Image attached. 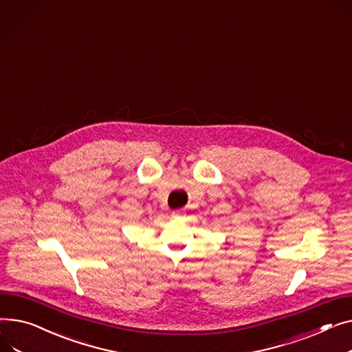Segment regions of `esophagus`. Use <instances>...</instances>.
I'll return each mask as SVG.
<instances>
[{
  "mask_svg": "<svg viewBox=\"0 0 352 352\" xmlns=\"http://www.w3.org/2000/svg\"><path fill=\"white\" fill-rule=\"evenodd\" d=\"M181 214H182L181 210H179V209H177V210H173V212H171V217H173V218H178V217H181Z\"/></svg>",
  "mask_w": 352,
  "mask_h": 352,
  "instance_id": "34e87169",
  "label": "esophagus"
}]
</instances>
